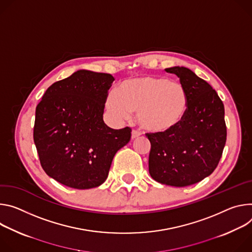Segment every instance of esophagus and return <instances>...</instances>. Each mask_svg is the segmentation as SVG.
Masks as SVG:
<instances>
[{"mask_svg": "<svg viewBox=\"0 0 252 252\" xmlns=\"http://www.w3.org/2000/svg\"><path fill=\"white\" fill-rule=\"evenodd\" d=\"M141 135V133L139 132L138 130H132V135H131V137H132V139H136V138H138L139 136Z\"/></svg>", "mask_w": 252, "mask_h": 252, "instance_id": "esophagus-1", "label": "esophagus"}]
</instances>
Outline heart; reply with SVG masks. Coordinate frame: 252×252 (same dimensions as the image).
I'll return each instance as SVG.
<instances>
[{
	"instance_id": "b5f03b06",
	"label": "heart",
	"mask_w": 252,
	"mask_h": 252,
	"mask_svg": "<svg viewBox=\"0 0 252 252\" xmlns=\"http://www.w3.org/2000/svg\"><path fill=\"white\" fill-rule=\"evenodd\" d=\"M106 105L118 119H126L137 112V120L145 130L166 133L186 117L189 97L180 82L146 75L122 81L116 93L108 95Z\"/></svg>"
}]
</instances>
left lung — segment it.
I'll use <instances>...</instances> for the list:
<instances>
[{
    "instance_id": "left-lung-1",
    "label": "left lung",
    "mask_w": 252,
    "mask_h": 252,
    "mask_svg": "<svg viewBox=\"0 0 252 252\" xmlns=\"http://www.w3.org/2000/svg\"><path fill=\"white\" fill-rule=\"evenodd\" d=\"M166 72L179 77L189 97L182 123L166 133H147L151 143L149 173L159 183L184 187L209 176L217 167L226 142L224 105L216 91L185 67Z\"/></svg>"
}]
</instances>
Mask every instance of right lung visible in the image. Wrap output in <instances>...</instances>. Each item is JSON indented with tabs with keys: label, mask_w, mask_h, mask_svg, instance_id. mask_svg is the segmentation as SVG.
Returning a JSON list of instances; mask_svg holds the SVG:
<instances>
[{
	"label": "right lung",
	"mask_w": 252,
	"mask_h": 252,
	"mask_svg": "<svg viewBox=\"0 0 252 252\" xmlns=\"http://www.w3.org/2000/svg\"><path fill=\"white\" fill-rule=\"evenodd\" d=\"M114 80L106 73L77 71L52 84L36 107L33 136L41 166L63 185H101L114 155L130 141V127L112 129L103 121Z\"/></svg>",
	"instance_id": "1"
}]
</instances>
